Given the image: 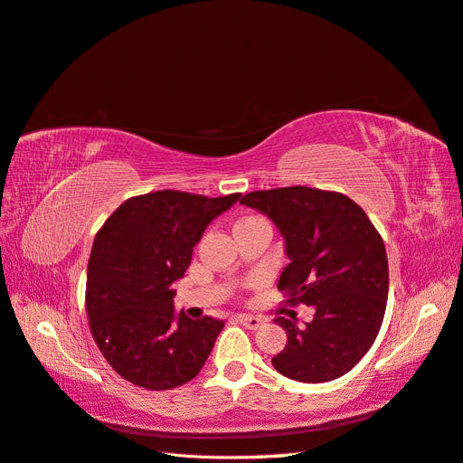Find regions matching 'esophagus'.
<instances>
[{
	"mask_svg": "<svg viewBox=\"0 0 463 463\" xmlns=\"http://www.w3.org/2000/svg\"><path fill=\"white\" fill-rule=\"evenodd\" d=\"M239 322H241L244 327H248V329H258V327H261V324H263L261 318H256V316H246V314L239 316Z\"/></svg>",
	"mask_w": 463,
	"mask_h": 463,
	"instance_id": "obj_1",
	"label": "esophagus"
}]
</instances>
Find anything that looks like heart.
<instances>
[{
	"mask_svg": "<svg viewBox=\"0 0 463 463\" xmlns=\"http://www.w3.org/2000/svg\"><path fill=\"white\" fill-rule=\"evenodd\" d=\"M250 219H254V217H250ZM242 221H248V219H242Z\"/></svg>",
	"mask_w": 463,
	"mask_h": 463,
	"instance_id": "1",
	"label": "heart"
}]
</instances>
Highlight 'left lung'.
<instances>
[{"label": "left lung", "instance_id": "1", "mask_svg": "<svg viewBox=\"0 0 463 463\" xmlns=\"http://www.w3.org/2000/svg\"><path fill=\"white\" fill-rule=\"evenodd\" d=\"M271 219L288 263L277 288L314 308L305 327L275 318L287 332L271 363L290 380L320 384L347 374L380 332L388 300V256L371 219L347 195L307 186L239 197Z\"/></svg>", "mask_w": 463, "mask_h": 463}]
</instances>
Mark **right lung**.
Returning <instances> with one entry per match:
<instances>
[{
  "label": "right lung",
  "mask_w": 463,
  "mask_h": 463,
  "mask_svg": "<svg viewBox=\"0 0 463 463\" xmlns=\"http://www.w3.org/2000/svg\"><path fill=\"white\" fill-rule=\"evenodd\" d=\"M236 202L239 194L151 192L124 202L97 232L87 266L90 332L131 384L170 390L202 371L224 322L178 314L173 285L209 222Z\"/></svg>",
  "instance_id": "add662e5"
}]
</instances>
